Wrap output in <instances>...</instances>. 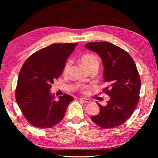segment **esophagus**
<instances>
[{
	"mask_svg": "<svg viewBox=\"0 0 158 158\" xmlns=\"http://www.w3.org/2000/svg\"><path fill=\"white\" fill-rule=\"evenodd\" d=\"M79 100L84 103H89L90 102H91V100H90L89 99H87L85 98H79Z\"/></svg>",
	"mask_w": 158,
	"mask_h": 158,
	"instance_id": "1",
	"label": "esophagus"
}]
</instances>
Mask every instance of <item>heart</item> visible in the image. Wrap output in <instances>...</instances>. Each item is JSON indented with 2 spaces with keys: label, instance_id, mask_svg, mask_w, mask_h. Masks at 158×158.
I'll list each match as a JSON object with an SVG mask.
<instances>
[{
  "label": "heart",
  "instance_id": "b5f03b06",
  "mask_svg": "<svg viewBox=\"0 0 158 158\" xmlns=\"http://www.w3.org/2000/svg\"><path fill=\"white\" fill-rule=\"evenodd\" d=\"M81 61L83 65L85 67V69L88 70L92 69L97 68L99 66V62L97 57L92 53H85L81 58ZM72 65L71 60H68L65 64L64 68V73L65 74L68 73Z\"/></svg>",
  "mask_w": 158,
  "mask_h": 158
}]
</instances>
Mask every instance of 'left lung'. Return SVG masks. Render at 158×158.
<instances>
[{"instance_id": "obj_1", "label": "left lung", "mask_w": 158, "mask_h": 158, "mask_svg": "<svg viewBox=\"0 0 158 158\" xmlns=\"http://www.w3.org/2000/svg\"><path fill=\"white\" fill-rule=\"evenodd\" d=\"M85 47L101 58L107 85L103 92L110 96L106 106L97 102L100 113L91 119L105 129L121 126L132 115L139 101L141 83L135 62L128 53L111 43H88Z\"/></svg>"}]
</instances>
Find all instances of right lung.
Masks as SVG:
<instances>
[{
    "label": "right lung",
    "mask_w": 158,
    "mask_h": 158,
    "mask_svg": "<svg viewBox=\"0 0 158 158\" xmlns=\"http://www.w3.org/2000/svg\"><path fill=\"white\" fill-rule=\"evenodd\" d=\"M78 43H53L38 50L26 60L19 74L15 99L30 124L41 129L56 126L63 119L74 98L64 94L55 100L50 89L62 75Z\"/></svg>",
    "instance_id": "right-lung-1"
}]
</instances>
